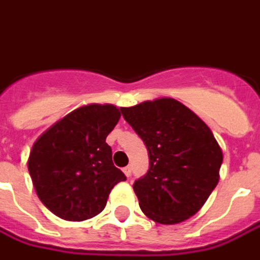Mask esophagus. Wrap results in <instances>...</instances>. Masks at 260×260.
I'll use <instances>...</instances> for the list:
<instances>
[{
  "label": "esophagus",
  "instance_id": "obj_1",
  "mask_svg": "<svg viewBox=\"0 0 260 260\" xmlns=\"http://www.w3.org/2000/svg\"><path fill=\"white\" fill-rule=\"evenodd\" d=\"M123 173L126 174V177H130V175H132V167H130V166L124 167L123 168Z\"/></svg>",
  "mask_w": 260,
  "mask_h": 260
}]
</instances>
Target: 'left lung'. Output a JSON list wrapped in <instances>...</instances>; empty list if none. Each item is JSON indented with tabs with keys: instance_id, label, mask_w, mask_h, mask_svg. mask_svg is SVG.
Here are the masks:
<instances>
[{
	"instance_id": "obj_1",
	"label": "left lung",
	"mask_w": 260,
	"mask_h": 260,
	"mask_svg": "<svg viewBox=\"0 0 260 260\" xmlns=\"http://www.w3.org/2000/svg\"><path fill=\"white\" fill-rule=\"evenodd\" d=\"M120 110L144 141L150 157L148 171L133 184L141 211L164 225L191 218L219 180L222 151L212 132L174 99Z\"/></svg>"
}]
</instances>
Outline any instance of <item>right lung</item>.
Here are the masks:
<instances>
[{"label":"right lung","mask_w":260,"mask_h":260,"mask_svg":"<svg viewBox=\"0 0 260 260\" xmlns=\"http://www.w3.org/2000/svg\"><path fill=\"white\" fill-rule=\"evenodd\" d=\"M119 119L112 105L79 107L35 141L28 170L39 200L56 216L93 218L105 209L112 188L126 180L106 143Z\"/></svg>","instance_id":"obj_1"}]
</instances>
